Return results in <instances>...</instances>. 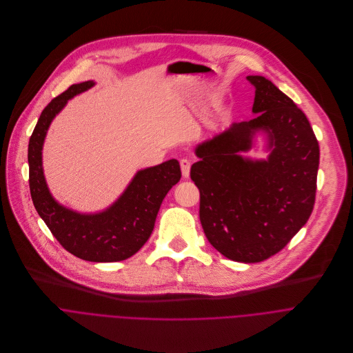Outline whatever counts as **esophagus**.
Returning <instances> with one entry per match:
<instances>
[{
  "mask_svg": "<svg viewBox=\"0 0 353 353\" xmlns=\"http://www.w3.org/2000/svg\"><path fill=\"white\" fill-rule=\"evenodd\" d=\"M179 164H181V170H182V175H183V178H189V175H190V165H192V163H190L188 159H182Z\"/></svg>",
  "mask_w": 353,
  "mask_h": 353,
  "instance_id": "34e87169",
  "label": "esophagus"
}]
</instances>
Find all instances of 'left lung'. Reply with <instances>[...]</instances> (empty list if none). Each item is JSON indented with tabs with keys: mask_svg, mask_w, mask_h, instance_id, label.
Instances as JSON below:
<instances>
[{
	"mask_svg": "<svg viewBox=\"0 0 353 353\" xmlns=\"http://www.w3.org/2000/svg\"><path fill=\"white\" fill-rule=\"evenodd\" d=\"M256 88L250 121L232 122L194 148L190 178L200 190L205 238L227 259L259 263L307 223L316 199L320 149L302 110L271 81ZM262 148L265 159L243 153Z\"/></svg>",
	"mask_w": 353,
	"mask_h": 353,
	"instance_id": "1",
	"label": "left lung"
}]
</instances>
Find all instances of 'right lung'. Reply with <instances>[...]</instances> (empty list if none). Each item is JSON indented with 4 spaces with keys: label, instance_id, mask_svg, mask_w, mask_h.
I'll return each mask as SVG.
<instances>
[{
    "label": "right lung",
    "instance_id": "right-lung-1",
    "mask_svg": "<svg viewBox=\"0 0 353 353\" xmlns=\"http://www.w3.org/2000/svg\"><path fill=\"white\" fill-rule=\"evenodd\" d=\"M94 85V81L72 85L43 110L29 140V186L39 216L69 253L88 261L114 263L133 256L148 242L164 197L182 174L175 159L139 170L119 197L96 213H81L52 196L43 168L48 128L68 100Z\"/></svg>",
    "mask_w": 353,
    "mask_h": 353
}]
</instances>
